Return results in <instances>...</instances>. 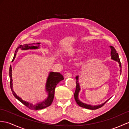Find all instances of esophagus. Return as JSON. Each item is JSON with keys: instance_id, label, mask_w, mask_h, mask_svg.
<instances>
[{"instance_id": "obj_1", "label": "esophagus", "mask_w": 129, "mask_h": 129, "mask_svg": "<svg viewBox=\"0 0 129 129\" xmlns=\"http://www.w3.org/2000/svg\"><path fill=\"white\" fill-rule=\"evenodd\" d=\"M72 73H70V72H68V73H67L66 74V76H65V78H70L72 77Z\"/></svg>"}]
</instances>
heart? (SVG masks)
Returning a JSON list of instances; mask_svg holds the SVG:
<instances>
[{"mask_svg": "<svg viewBox=\"0 0 129 129\" xmlns=\"http://www.w3.org/2000/svg\"><path fill=\"white\" fill-rule=\"evenodd\" d=\"M81 50L80 49L75 48V49H73L70 50V51H68L67 52V54L68 55L72 56V55H74L75 54H77V53H79V52H81Z\"/></svg>", "mask_w": 129, "mask_h": 129, "instance_id": "heart-1", "label": "heart"}]
</instances>
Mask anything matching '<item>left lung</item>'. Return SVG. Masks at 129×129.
I'll list each match as a JSON object with an SVG mask.
<instances>
[{
    "mask_svg": "<svg viewBox=\"0 0 129 129\" xmlns=\"http://www.w3.org/2000/svg\"><path fill=\"white\" fill-rule=\"evenodd\" d=\"M109 46L111 49V58L115 61H117L119 63V67H120V74H121V62L120 61V59H119V55L118 54L117 51H116L113 46ZM75 79H76V80H77V82H76V89H75V91L74 92V99H75V101H76L77 104L80 107H81L84 108L89 109H92V110L96 109H98V108L102 107L104 105L105 103L109 100V99H108L105 102L102 103V104L100 105H97V106H92V105H87V104H86V103H84L82 102H81L79 100V99H78V95H79V92L80 90L79 83V82H78V80H79V76L77 75V76L75 77Z\"/></svg>",
    "mask_w": 129,
    "mask_h": 129,
    "instance_id": "left-lung-1",
    "label": "left lung"
}]
</instances>
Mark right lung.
I'll return each mask as SVG.
<instances>
[{"instance_id": "add662e5", "label": "right lung", "mask_w": 129, "mask_h": 129, "mask_svg": "<svg viewBox=\"0 0 129 129\" xmlns=\"http://www.w3.org/2000/svg\"><path fill=\"white\" fill-rule=\"evenodd\" d=\"M40 44V43H37L29 44H24L23 45H19L18 48L16 49V50L14 58L12 59V62H13L14 61V59L15 58L16 56V54L18 49H21L22 50H26L28 49H38L39 48ZM9 77H10V88L14 96L18 100V101L21 102L22 103H23V104L26 106V107H27L28 108H29L30 109H36V110L44 109L45 108L48 107L50 106L51 105L54 97L55 87L59 81L64 79L63 75L59 73H57V72H50L49 75L48 77V79H47V80H46V86H45L46 91L48 93V97H47V99H45L44 101H43V102L38 103L36 105H33L32 103L24 101V100H23L21 98H20V97H18L13 90V88H12L11 66H10V68H9Z\"/></svg>"}]
</instances>
